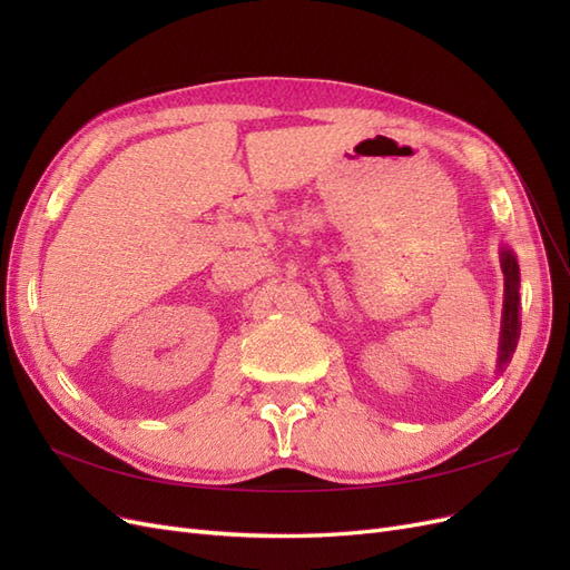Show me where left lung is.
Instances as JSON below:
<instances>
[{"mask_svg":"<svg viewBox=\"0 0 570 570\" xmlns=\"http://www.w3.org/2000/svg\"><path fill=\"white\" fill-rule=\"evenodd\" d=\"M499 264L504 271V308H502V331H499V352H497V373H502L511 361L515 344L521 337V268L515 254L509 247H499Z\"/></svg>","mask_w":570,"mask_h":570,"instance_id":"left-lung-1","label":"left lung"}]
</instances>
